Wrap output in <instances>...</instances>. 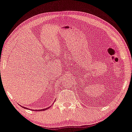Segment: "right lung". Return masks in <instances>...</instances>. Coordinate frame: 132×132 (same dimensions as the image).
Instances as JSON below:
<instances>
[{"mask_svg":"<svg viewBox=\"0 0 132 132\" xmlns=\"http://www.w3.org/2000/svg\"><path fill=\"white\" fill-rule=\"evenodd\" d=\"M23 107V108H25V107ZM25 109H27V108H25ZM48 109V108H46V109H41V110H40V111H44V110H47ZM36 111H39V110H36Z\"/></svg>","mask_w":132,"mask_h":132,"instance_id":"add662e5","label":"right lung"}]
</instances>
